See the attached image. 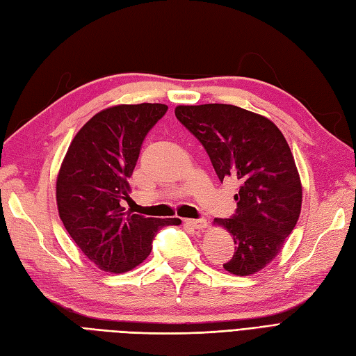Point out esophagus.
Returning <instances> with one entry per match:
<instances>
[{
    "mask_svg": "<svg viewBox=\"0 0 356 356\" xmlns=\"http://www.w3.org/2000/svg\"><path fill=\"white\" fill-rule=\"evenodd\" d=\"M184 224L187 227L195 229V230H202V229H206V226H207L206 220H184Z\"/></svg>",
    "mask_w": 356,
    "mask_h": 356,
    "instance_id": "34e87169",
    "label": "esophagus"
}]
</instances>
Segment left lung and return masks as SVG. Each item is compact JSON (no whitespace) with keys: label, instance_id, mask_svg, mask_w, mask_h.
<instances>
[{"label":"left lung","instance_id":"obj_1","mask_svg":"<svg viewBox=\"0 0 356 356\" xmlns=\"http://www.w3.org/2000/svg\"><path fill=\"white\" fill-rule=\"evenodd\" d=\"M175 115L206 149L221 183H239L235 215L213 221L236 244L222 267L238 277L264 269L301 213V179L284 135L263 115L232 104L178 106Z\"/></svg>","mask_w":356,"mask_h":356}]
</instances>
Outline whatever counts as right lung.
Masks as SVG:
<instances>
[{
    "label": "right lung",
    "mask_w": 356,
    "mask_h": 356,
    "mask_svg": "<svg viewBox=\"0 0 356 356\" xmlns=\"http://www.w3.org/2000/svg\"><path fill=\"white\" fill-rule=\"evenodd\" d=\"M168 112L165 104H120L104 108L72 140L56 178L58 213L72 239L101 270L122 273L152 252L159 229L179 218H144L124 212L129 178L149 130Z\"/></svg>",
    "instance_id": "1"
}]
</instances>
